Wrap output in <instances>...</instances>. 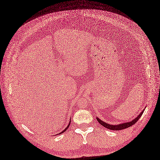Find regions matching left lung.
Segmentation results:
<instances>
[{"label":"left lung","mask_w":160,"mask_h":160,"mask_svg":"<svg viewBox=\"0 0 160 160\" xmlns=\"http://www.w3.org/2000/svg\"><path fill=\"white\" fill-rule=\"evenodd\" d=\"M146 107L143 109V110L139 114V115L136 118H135L134 119L132 120L130 122H124V123H120V124H109L108 122H105L103 121L102 120H101L100 118H99L98 117H96L97 120L98 121V122L100 123L101 125H102L103 126H104L105 128L109 129L111 130H124V129L128 128L129 127L132 126V125L135 124L137 121H138L139 119L140 118V117H141V115H142V113L145 109Z\"/></svg>","instance_id":"1"}]
</instances>
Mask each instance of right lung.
Returning <instances> with one entry per match:
<instances>
[{
	"instance_id": "right-lung-1",
	"label": "right lung",
	"mask_w": 160,
	"mask_h": 160,
	"mask_svg": "<svg viewBox=\"0 0 160 160\" xmlns=\"http://www.w3.org/2000/svg\"><path fill=\"white\" fill-rule=\"evenodd\" d=\"M70 123H71V118H70V122H69V124H68V125L67 126V127H66V128L64 129V130L63 131H62L61 132H60L58 134H57V135H60V134H61V133H64V132H66V130H67V129H68V128H69V126H70Z\"/></svg>"
}]
</instances>
